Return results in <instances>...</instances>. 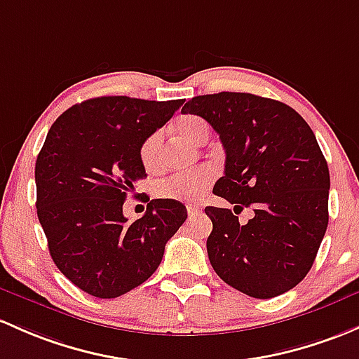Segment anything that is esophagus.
I'll list each match as a JSON object with an SVG mask.
<instances>
[{"instance_id":"34e87169","label":"esophagus","mask_w":359,"mask_h":359,"mask_svg":"<svg viewBox=\"0 0 359 359\" xmlns=\"http://www.w3.org/2000/svg\"><path fill=\"white\" fill-rule=\"evenodd\" d=\"M198 213H201V208H199V206H196V205L187 206V215H189L191 218L196 217V215H198Z\"/></svg>"}]
</instances>
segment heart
Listing matches in <instances>:
<instances>
[{
  "label": "heart",
  "mask_w": 359,
  "mask_h": 359,
  "mask_svg": "<svg viewBox=\"0 0 359 359\" xmlns=\"http://www.w3.org/2000/svg\"><path fill=\"white\" fill-rule=\"evenodd\" d=\"M175 130L179 132L180 137H184L187 142L196 146L205 144L210 137L208 123L201 116L196 115L182 116L177 122ZM161 142H163V132L161 130H154L153 134H149L142 141L141 148H139V158H141L142 167L146 170H154L158 167ZM211 182H213V172L210 168H201L194 170V172L179 173V175H172L168 179H163L161 182L156 184L154 192L161 199L192 203L208 191Z\"/></svg>",
  "instance_id": "heart-1"
}]
</instances>
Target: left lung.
<instances>
[{"label": "left lung", "mask_w": 359, "mask_h": 359, "mask_svg": "<svg viewBox=\"0 0 359 359\" xmlns=\"http://www.w3.org/2000/svg\"><path fill=\"white\" fill-rule=\"evenodd\" d=\"M182 113L199 115L220 135L224 177L213 192L236 210L206 206V249L225 284L270 299L296 287L311 269L329 225L330 175L315 134L296 110L249 93L196 96Z\"/></svg>", "instance_id": "1"}]
</instances>
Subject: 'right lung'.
I'll return each mask as SVG.
<instances>
[{
    "label": "right lung",
    "mask_w": 359,
    "mask_h": 359,
    "mask_svg": "<svg viewBox=\"0 0 359 359\" xmlns=\"http://www.w3.org/2000/svg\"><path fill=\"white\" fill-rule=\"evenodd\" d=\"M182 103L93 97L62 113L48 132L36 161L37 218L55 265L90 296L111 299L148 280L186 222V206L172 199H151L132 224L123 217L134 184L146 179L142 141Z\"/></svg>",
    "instance_id": "add662e5"
}]
</instances>
